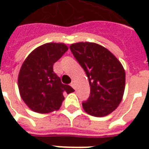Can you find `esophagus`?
I'll return each mask as SVG.
<instances>
[{"mask_svg": "<svg viewBox=\"0 0 149 149\" xmlns=\"http://www.w3.org/2000/svg\"><path fill=\"white\" fill-rule=\"evenodd\" d=\"M70 86H72L74 89L75 88V86H74V81H72V82H71V83H70Z\"/></svg>", "mask_w": 149, "mask_h": 149, "instance_id": "esophagus-1", "label": "esophagus"}]
</instances>
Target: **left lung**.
<instances>
[{
  "label": "left lung",
  "instance_id": "8db88e82",
  "mask_svg": "<svg viewBox=\"0 0 149 149\" xmlns=\"http://www.w3.org/2000/svg\"><path fill=\"white\" fill-rule=\"evenodd\" d=\"M70 49L85 70L91 93L83 102L86 113L96 117L111 114L119 106L125 88V71L116 56L93 42H78Z\"/></svg>",
  "mask_w": 149,
  "mask_h": 149
}]
</instances>
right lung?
Here are the masks:
<instances>
[{
    "mask_svg": "<svg viewBox=\"0 0 149 149\" xmlns=\"http://www.w3.org/2000/svg\"><path fill=\"white\" fill-rule=\"evenodd\" d=\"M63 43H46L33 50L22 64L18 75L19 92L23 101L35 112L46 114L58 110L63 93L74 90L63 84L54 72V64L67 51Z\"/></svg>",
    "mask_w": 149,
    "mask_h": 149,
    "instance_id": "right-lung-1",
    "label": "right lung"
}]
</instances>
